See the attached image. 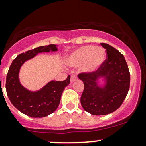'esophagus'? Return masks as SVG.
I'll return each mask as SVG.
<instances>
[{
  "instance_id": "esophagus-1",
  "label": "esophagus",
  "mask_w": 146,
  "mask_h": 146,
  "mask_svg": "<svg viewBox=\"0 0 146 146\" xmlns=\"http://www.w3.org/2000/svg\"><path fill=\"white\" fill-rule=\"evenodd\" d=\"M77 80V76H76V75H71V77H70V82H73L74 81H76V80Z\"/></svg>"
}]
</instances>
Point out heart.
Returning <instances> with one entry per match:
<instances>
[{"label":"heart","instance_id":"1","mask_svg":"<svg viewBox=\"0 0 146 146\" xmlns=\"http://www.w3.org/2000/svg\"><path fill=\"white\" fill-rule=\"evenodd\" d=\"M106 54L104 50L94 46H82L68 57L66 62L70 66H77L84 64L85 71L96 70L104 61Z\"/></svg>","mask_w":146,"mask_h":146}]
</instances>
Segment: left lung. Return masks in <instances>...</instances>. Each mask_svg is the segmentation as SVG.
<instances>
[{
  "mask_svg": "<svg viewBox=\"0 0 146 146\" xmlns=\"http://www.w3.org/2000/svg\"><path fill=\"white\" fill-rule=\"evenodd\" d=\"M105 48L107 58L93 72H82L78 76L83 81L80 102L87 112L92 115H106L119 108L130 87V73L123 54L115 48L100 43ZM100 76L107 79L104 88H99L96 80Z\"/></svg>",
  "mask_w": 146,
  "mask_h": 146,
  "instance_id": "1",
  "label": "left lung"
}]
</instances>
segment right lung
Here are the masks:
<instances>
[{
  "mask_svg": "<svg viewBox=\"0 0 146 146\" xmlns=\"http://www.w3.org/2000/svg\"><path fill=\"white\" fill-rule=\"evenodd\" d=\"M57 51L54 44L42 46L17 56L10 65L6 77L7 95L10 101L20 111L34 118H42L56 111L65 88L70 83V76L64 81H51L37 92H30L23 88L18 78L21 66L38 53Z\"/></svg>",
  "mask_w": 146,
  "mask_h": 146,
  "instance_id": "1",
  "label": "right lung"
}]
</instances>
